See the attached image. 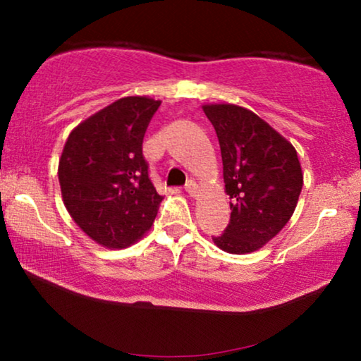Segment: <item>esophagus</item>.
I'll list each match as a JSON object with an SVG mask.
<instances>
[{"label":"esophagus","instance_id":"34e87169","mask_svg":"<svg viewBox=\"0 0 361 361\" xmlns=\"http://www.w3.org/2000/svg\"><path fill=\"white\" fill-rule=\"evenodd\" d=\"M184 189H185V192H187V194H189V195H195L197 190H199V187H197V184H195L194 180H189V182H187V184H185Z\"/></svg>","mask_w":361,"mask_h":361}]
</instances>
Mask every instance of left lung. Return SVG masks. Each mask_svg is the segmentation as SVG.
<instances>
[{"mask_svg":"<svg viewBox=\"0 0 361 361\" xmlns=\"http://www.w3.org/2000/svg\"><path fill=\"white\" fill-rule=\"evenodd\" d=\"M202 108L219 137L225 192L231 199L230 224L212 240L226 253H253L294 214L304 182L298 152L243 106L220 103Z\"/></svg>","mask_w":361,"mask_h":361,"instance_id":"left-lung-1","label":"left lung"}]
</instances>
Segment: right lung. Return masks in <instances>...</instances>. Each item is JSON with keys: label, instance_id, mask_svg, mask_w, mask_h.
<instances>
[{"label": "right lung", "instance_id": "add662e5", "mask_svg": "<svg viewBox=\"0 0 361 361\" xmlns=\"http://www.w3.org/2000/svg\"><path fill=\"white\" fill-rule=\"evenodd\" d=\"M161 102L125 97L82 121L59 161L63 205L106 248H126L154 224L162 202L147 174L142 140Z\"/></svg>", "mask_w": 361, "mask_h": 361}]
</instances>
